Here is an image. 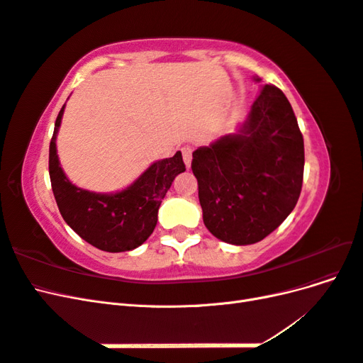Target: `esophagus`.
<instances>
[{
	"label": "esophagus",
	"mask_w": 363,
	"mask_h": 363,
	"mask_svg": "<svg viewBox=\"0 0 363 363\" xmlns=\"http://www.w3.org/2000/svg\"><path fill=\"white\" fill-rule=\"evenodd\" d=\"M192 151H194V147L191 145H184L182 148V152H183V160L186 163V167H191V162H192Z\"/></svg>",
	"instance_id": "obj_1"
}]
</instances>
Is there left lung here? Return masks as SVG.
Listing matches in <instances>:
<instances>
[{
	"mask_svg": "<svg viewBox=\"0 0 363 363\" xmlns=\"http://www.w3.org/2000/svg\"><path fill=\"white\" fill-rule=\"evenodd\" d=\"M191 168L213 236L248 245L272 233L298 201L304 172L303 135L286 95L263 84L238 133L195 150Z\"/></svg>",
	"mask_w": 363,
	"mask_h": 363,
	"instance_id": "left-lung-1",
	"label": "left lung"
}]
</instances>
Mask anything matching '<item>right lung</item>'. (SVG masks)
Segmentation results:
<instances>
[{
    "instance_id": "right-lung-1",
    "label": "right lung",
    "mask_w": 363,
    "mask_h": 363,
    "mask_svg": "<svg viewBox=\"0 0 363 363\" xmlns=\"http://www.w3.org/2000/svg\"><path fill=\"white\" fill-rule=\"evenodd\" d=\"M63 108L50 142V179L60 215L82 239L103 251L121 252L142 245L157 224L160 203L174 179L186 171L182 152L152 163L133 184L118 194L80 189L67 179L57 157L56 136Z\"/></svg>"
}]
</instances>
